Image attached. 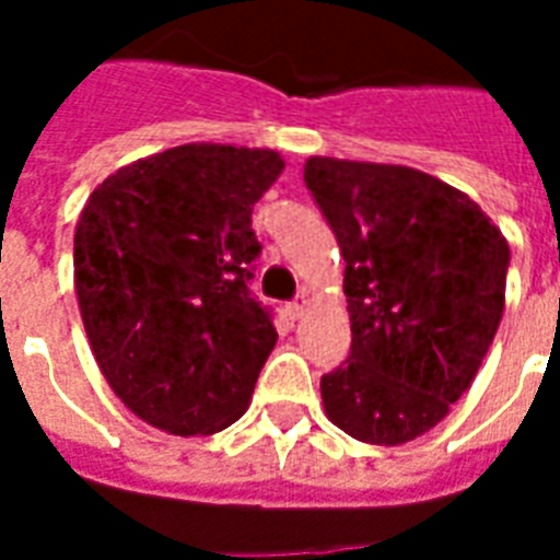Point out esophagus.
I'll list each match as a JSON object with an SVG mask.
<instances>
[{"label":"esophagus","mask_w":560,"mask_h":560,"mask_svg":"<svg viewBox=\"0 0 560 560\" xmlns=\"http://www.w3.org/2000/svg\"><path fill=\"white\" fill-rule=\"evenodd\" d=\"M305 307H307V296L302 293V296H296L293 302H288V307H284V314L290 316V319H299V316L305 314Z\"/></svg>","instance_id":"1"}]
</instances>
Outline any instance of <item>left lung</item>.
<instances>
[{
  "label": "left lung",
  "instance_id": "obj_1",
  "mask_svg": "<svg viewBox=\"0 0 560 560\" xmlns=\"http://www.w3.org/2000/svg\"><path fill=\"white\" fill-rule=\"evenodd\" d=\"M305 186L346 258L349 360L325 416L369 444L427 433L477 377L505 307L509 244L486 211L404 165L311 156Z\"/></svg>",
  "mask_w": 560,
  "mask_h": 560
}]
</instances>
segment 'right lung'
I'll list each match as a JSON object with an SVG mask.
<instances>
[{
  "label": "right lung",
  "mask_w": 560,
  "mask_h": 560,
  "mask_svg": "<svg viewBox=\"0 0 560 560\" xmlns=\"http://www.w3.org/2000/svg\"><path fill=\"white\" fill-rule=\"evenodd\" d=\"M276 151L179 144L118 168L74 229L92 354L130 412L174 435L235 424L279 334L249 293L253 206Z\"/></svg>",
  "instance_id": "1"
}]
</instances>
